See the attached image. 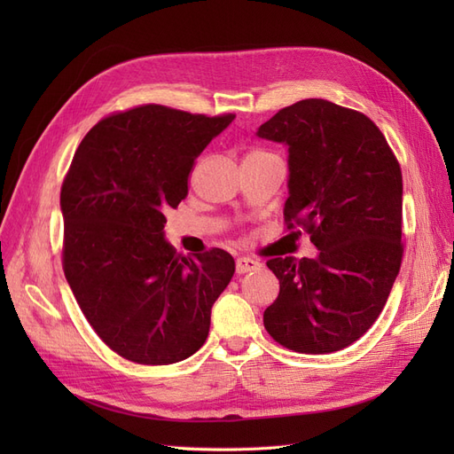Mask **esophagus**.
<instances>
[{
  "mask_svg": "<svg viewBox=\"0 0 454 454\" xmlns=\"http://www.w3.org/2000/svg\"><path fill=\"white\" fill-rule=\"evenodd\" d=\"M261 267L259 261L252 259V257H239L237 259V272L239 274H246V272H252L257 270Z\"/></svg>",
  "mask_w": 454,
  "mask_h": 454,
  "instance_id": "1",
  "label": "esophagus"
}]
</instances>
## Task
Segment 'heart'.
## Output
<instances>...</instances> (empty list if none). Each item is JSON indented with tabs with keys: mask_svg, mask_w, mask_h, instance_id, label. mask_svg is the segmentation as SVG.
<instances>
[{
	"mask_svg": "<svg viewBox=\"0 0 454 454\" xmlns=\"http://www.w3.org/2000/svg\"><path fill=\"white\" fill-rule=\"evenodd\" d=\"M254 153H259V151H254ZM252 155V153H250Z\"/></svg>",
	"mask_w": 454,
	"mask_h": 454,
	"instance_id": "obj_1",
	"label": "heart"
}]
</instances>
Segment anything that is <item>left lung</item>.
<instances>
[{"instance_id":"8db88e82","label":"left lung","mask_w":454,"mask_h":454,"mask_svg":"<svg viewBox=\"0 0 454 454\" xmlns=\"http://www.w3.org/2000/svg\"><path fill=\"white\" fill-rule=\"evenodd\" d=\"M259 138L287 145V229H305L316 259L272 257L280 280L263 324L301 354L347 348L375 324L403 257L402 168L367 115L322 98L270 117Z\"/></svg>"}]
</instances>
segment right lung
Segmentation results:
<instances>
[{
	"label": "right lung",
	"instance_id": "obj_1",
	"mask_svg": "<svg viewBox=\"0 0 454 454\" xmlns=\"http://www.w3.org/2000/svg\"><path fill=\"white\" fill-rule=\"evenodd\" d=\"M232 119L145 104L96 122L75 151L60 189L62 269L96 335L125 360L176 364L208 337L235 259L177 254L164 212L187 197L197 157Z\"/></svg>",
	"mask_w": 454,
	"mask_h": 454
}]
</instances>
